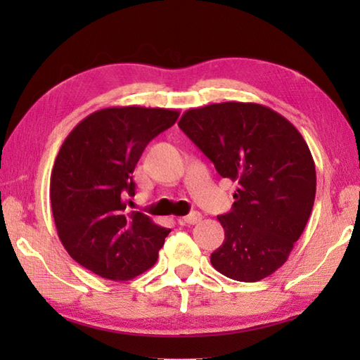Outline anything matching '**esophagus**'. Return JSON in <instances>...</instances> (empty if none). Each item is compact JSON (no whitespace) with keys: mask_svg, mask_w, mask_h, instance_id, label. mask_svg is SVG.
Wrapping results in <instances>:
<instances>
[{"mask_svg":"<svg viewBox=\"0 0 360 360\" xmlns=\"http://www.w3.org/2000/svg\"><path fill=\"white\" fill-rule=\"evenodd\" d=\"M201 219H202V215L200 212H192V213H188L187 217L182 218L179 223L181 224H196V223H200Z\"/></svg>","mask_w":360,"mask_h":360,"instance_id":"1","label":"esophagus"}]
</instances>
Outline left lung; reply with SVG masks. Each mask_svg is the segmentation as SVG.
<instances>
[{"label": "left lung", "instance_id": "8db88e82", "mask_svg": "<svg viewBox=\"0 0 360 360\" xmlns=\"http://www.w3.org/2000/svg\"><path fill=\"white\" fill-rule=\"evenodd\" d=\"M178 125L223 178L238 182L232 210L218 217L224 241L212 266L236 281L266 278L285 264L314 205L308 143L288 119L258 103L192 108Z\"/></svg>", "mask_w": 360, "mask_h": 360}]
</instances>
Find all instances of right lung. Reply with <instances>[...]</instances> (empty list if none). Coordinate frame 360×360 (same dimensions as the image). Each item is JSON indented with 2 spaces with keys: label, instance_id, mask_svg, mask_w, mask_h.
<instances>
[{
  "label": "right lung",
  "instance_id": "1",
  "mask_svg": "<svg viewBox=\"0 0 360 360\" xmlns=\"http://www.w3.org/2000/svg\"><path fill=\"white\" fill-rule=\"evenodd\" d=\"M178 110L112 106L77 124L51 173L58 238L75 262L112 281L131 280L156 263L170 229L127 212L133 172L151 139L174 125Z\"/></svg>",
  "mask_w": 360,
  "mask_h": 360
}]
</instances>
